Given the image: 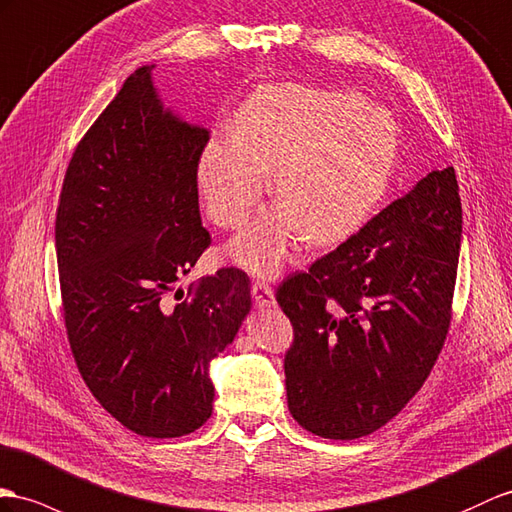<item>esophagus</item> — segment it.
<instances>
[{
    "instance_id": "1",
    "label": "esophagus",
    "mask_w": 512,
    "mask_h": 512,
    "mask_svg": "<svg viewBox=\"0 0 512 512\" xmlns=\"http://www.w3.org/2000/svg\"><path fill=\"white\" fill-rule=\"evenodd\" d=\"M252 299H254V306L260 310H269L276 306V295H273V289L265 282L252 284Z\"/></svg>"
}]
</instances>
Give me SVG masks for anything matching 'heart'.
Masks as SVG:
<instances>
[{"instance_id":"1","label":"heart","mask_w":512,"mask_h":512,"mask_svg":"<svg viewBox=\"0 0 512 512\" xmlns=\"http://www.w3.org/2000/svg\"><path fill=\"white\" fill-rule=\"evenodd\" d=\"M397 128L389 110L352 91L273 84L256 91L234 117V134L208 139L197 184L208 217L234 230L267 193L280 206L260 215L228 247L232 263L271 278L308 232L332 243L360 228L391 180Z\"/></svg>"}]
</instances>
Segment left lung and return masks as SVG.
Returning a JSON list of instances; mask_svg holds the SVG:
<instances>
[{
    "mask_svg": "<svg viewBox=\"0 0 512 512\" xmlns=\"http://www.w3.org/2000/svg\"><path fill=\"white\" fill-rule=\"evenodd\" d=\"M463 234L454 167L432 171L276 299L293 323L286 400L323 439H360L413 400L452 319Z\"/></svg>",
    "mask_w": 512,
    "mask_h": 512,
    "instance_id": "left-lung-1",
    "label": "left lung"
}]
</instances>
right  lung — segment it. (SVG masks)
Wrapping results in <instances>:
<instances>
[{
    "mask_svg": "<svg viewBox=\"0 0 512 512\" xmlns=\"http://www.w3.org/2000/svg\"><path fill=\"white\" fill-rule=\"evenodd\" d=\"M152 69L123 82L73 152L56 258L69 345L95 400L136 434L176 439L213 415L210 360L252 295L245 271L223 267L165 302L210 245L197 197L210 132L162 106Z\"/></svg>",
    "mask_w": 512,
    "mask_h": 512,
    "instance_id": "1",
    "label": "right lung"
}]
</instances>
